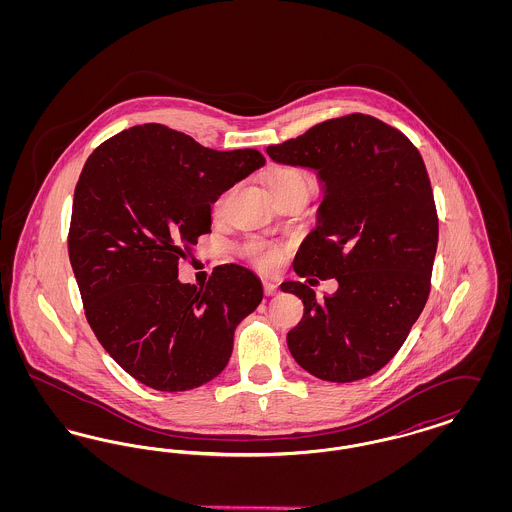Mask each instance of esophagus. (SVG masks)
<instances>
[{
    "instance_id": "obj_1",
    "label": "esophagus",
    "mask_w": 512,
    "mask_h": 512,
    "mask_svg": "<svg viewBox=\"0 0 512 512\" xmlns=\"http://www.w3.org/2000/svg\"><path fill=\"white\" fill-rule=\"evenodd\" d=\"M263 290L267 295H276L278 293V284L274 280H263Z\"/></svg>"
}]
</instances>
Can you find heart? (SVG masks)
I'll list each match as a JSON object with an SVG mask.
<instances>
[{"instance_id": "b5f03b06", "label": "heart", "mask_w": 512, "mask_h": 512, "mask_svg": "<svg viewBox=\"0 0 512 512\" xmlns=\"http://www.w3.org/2000/svg\"><path fill=\"white\" fill-rule=\"evenodd\" d=\"M268 190H282V188H292V186H305L311 188V178L309 174H305L299 169H292V167H280L268 174L267 178ZM224 199L226 194L220 195L219 199L213 205V211L220 213L224 207ZM245 257L255 265V267L263 268V270H270L280 263L282 251L280 247L274 242H268L263 238H249L245 242L244 247Z\"/></svg>"}]
</instances>
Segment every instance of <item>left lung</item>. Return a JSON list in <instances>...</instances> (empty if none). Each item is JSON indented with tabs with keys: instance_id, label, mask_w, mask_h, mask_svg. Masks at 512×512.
Returning a JSON list of instances; mask_svg holds the SVG:
<instances>
[{
	"instance_id": "1",
	"label": "left lung",
	"mask_w": 512,
	"mask_h": 512,
	"mask_svg": "<svg viewBox=\"0 0 512 512\" xmlns=\"http://www.w3.org/2000/svg\"><path fill=\"white\" fill-rule=\"evenodd\" d=\"M267 153L317 171V228L293 270L338 280V292L324 297L303 282L280 286L305 307L288 332L290 353L326 382L372 376L407 340L430 295L438 213L424 161L403 132L363 113L320 122Z\"/></svg>"
}]
</instances>
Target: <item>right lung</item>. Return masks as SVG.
<instances>
[{"label": "right lung", "instance_id": "right-lung-1", "mask_svg": "<svg viewBox=\"0 0 512 512\" xmlns=\"http://www.w3.org/2000/svg\"><path fill=\"white\" fill-rule=\"evenodd\" d=\"M265 165L163 124L122 130L88 157L74 190L69 257L99 343L138 382L186 391L217 378L263 284L220 265L203 288L178 280L184 249L211 232V205Z\"/></svg>", "mask_w": 512, "mask_h": 512}]
</instances>
